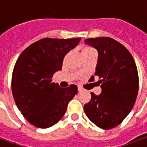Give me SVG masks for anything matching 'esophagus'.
<instances>
[{
    "instance_id": "esophagus-1",
    "label": "esophagus",
    "mask_w": 147,
    "mask_h": 147,
    "mask_svg": "<svg viewBox=\"0 0 147 147\" xmlns=\"http://www.w3.org/2000/svg\"><path fill=\"white\" fill-rule=\"evenodd\" d=\"M78 92H82V88L78 86Z\"/></svg>"
}]
</instances>
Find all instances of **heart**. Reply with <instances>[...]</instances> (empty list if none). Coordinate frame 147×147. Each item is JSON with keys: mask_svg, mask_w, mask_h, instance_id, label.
Here are the masks:
<instances>
[{"mask_svg": "<svg viewBox=\"0 0 147 147\" xmlns=\"http://www.w3.org/2000/svg\"><path fill=\"white\" fill-rule=\"evenodd\" d=\"M82 52V55H86V54H89V53H95V51L94 50V49H92V47H84Z\"/></svg>", "mask_w": 147, "mask_h": 147, "instance_id": "1", "label": "heart"}]
</instances>
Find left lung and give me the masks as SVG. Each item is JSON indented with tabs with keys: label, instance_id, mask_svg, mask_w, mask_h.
<instances>
[{
	"label": "left lung",
	"instance_id": "obj_1",
	"mask_svg": "<svg viewBox=\"0 0 147 147\" xmlns=\"http://www.w3.org/2000/svg\"><path fill=\"white\" fill-rule=\"evenodd\" d=\"M85 42L98 52L94 76L102 91L99 95L91 92L84 111L98 127L111 129L125 119L135 104L139 90L137 65L126 47L112 38H90Z\"/></svg>",
	"mask_w": 147,
	"mask_h": 147
}]
</instances>
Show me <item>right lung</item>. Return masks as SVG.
<instances>
[{
    "label": "right lung",
    "mask_w": 147,
    "mask_h": 147,
    "mask_svg": "<svg viewBox=\"0 0 147 147\" xmlns=\"http://www.w3.org/2000/svg\"><path fill=\"white\" fill-rule=\"evenodd\" d=\"M80 40L43 38L29 46L17 59L11 80L13 96L23 116L36 127L55 124L78 93L76 85L60 88L52 82V78L62 69L65 55Z\"/></svg>",
    "instance_id": "obj_1"
}]
</instances>
